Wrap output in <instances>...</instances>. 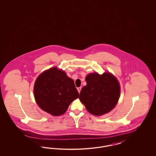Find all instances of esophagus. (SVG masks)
<instances>
[{
    "label": "esophagus",
    "mask_w": 156,
    "mask_h": 156,
    "mask_svg": "<svg viewBox=\"0 0 156 156\" xmlns=\"http://www.w3.org/2000/svg\"><path fill=\"white\" fill-rule=\"evenodd\" d=\"M77 90H78V92H79V93H80L81 90V87H78V88H77Z\"/></svg>",
    "instance_id": "obj_1"
}]
</instances>
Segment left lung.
I'll return each mask as SVG.
<instances>
[{"label": "left lung", "instance_id": "obj_1", "mask_svg": "<svg viewBox=\"0 0 156 156\" xmlns=\"http://www.w3.org/2000/svg\"><path fill=\"white\" fill-rule=\"evenodd\" d=\"M87 85L80 92V99L89 113L101 116L112 110L118 102L120 85L110 73H92L86 78Z\"/></svg>", "mask_w": 156, "mask_h": 156}]
</instances>
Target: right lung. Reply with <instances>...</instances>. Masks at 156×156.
<instances>
[{
    "instance_id": "right-lung-1",
    "label": "right lung",
    "mask_w": 156,
    "mask_h": 156,
    "mask_svg": "<svg viewBox=\"0 0 156 156\" xmlns=\"http://www.w3.org/2000/svg\"><path fill=\"white\" fill-rule=\"evenodd\" d=\"M37 105L53 116L64 113L74 99L79 97L74 81L66 73L54 67L37 78L34 87Z\"/></svg>"
}]
</instances>
